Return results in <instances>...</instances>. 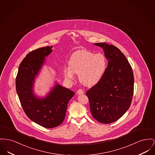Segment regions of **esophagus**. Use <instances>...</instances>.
<instances>
[{"instance_id": "esophagus-1", "label": "esophagus", "mask_w": 155, "mask_h": 155, "mask_svg": "<svg viewBox=\"0 0 155 155\" xmlns=\"http://www.w3.org/2000/svg\"><path fill=\"white\" fill-rule=\"evenodd\" d=\"M77 93H78V94H79V95H81V94H83L84 93V92L82 90V89H79V90L77 91Z\"/></svg>"}]
</instances>
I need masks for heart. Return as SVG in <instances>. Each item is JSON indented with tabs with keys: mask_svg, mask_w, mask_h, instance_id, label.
Here are the masks:
<instances>
[{
	"mask_svg": "<svg viewBox=\"0 0 155 155\" xmlns=\"http://www.w3.org/2000/svg\"><path fill=\"white\" fill-rule=\"evenodd\" d=\"M70 67H65L66 78L73 80L74 73L78 74L80 81L86 86H92L100 81L105 72L107 61L104 55L87 50L74 53L69 61Z\"/></svg>",
	"mask_w": 155,
	"mask_h": 155,
	"instance_id": "obj_1",
	"label": "heart"
}]
</instances>
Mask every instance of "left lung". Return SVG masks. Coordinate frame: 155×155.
Listing matches in <instances>:
<instances>
[{"label": "left lung", "mask_w": 155, "mask_h": 155, "mask_svg": "<svg viewBox=\"0 0 155 155\" xmlns=\"http://www.w3.org/2000/svg\"><path fill=\"white\" fill-rule=\"evenodd\" d=\"M103 48L108 60L100 81L86 92L92 117L102 124L120 118L130 106L134 90L132 68L127 58L115 46L95 43Z\"/></svg>", "instance_id": "1"}]
</instances>
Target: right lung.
<instances>
[{
	"label": "right lung",
	"mask_w": 155,
	"mask_h": 155,
	"mask_svg": "<svg viewBox=\"0 0 155 155\" xmlns=\"http://www.w3.org/2000/svg\"><path fill=\"white\" fill-rule=\"evenodd\" d=\"M52 48L47 46L30 52L20 64L16 78V92L25 114L32 121L46 128L57 127L63 122L67 104L74 95V92L58 84L45 98H38L33 93L35 77Z\"/></svg>",
	"instance_id": "right-lung-1"
}]
</instances>
